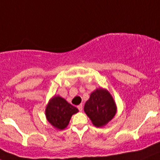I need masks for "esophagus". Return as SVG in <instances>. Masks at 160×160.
I'll return each instance as SVG.
<instances>
[{"instance_id":"esophagus-1","label":"esophagus","mask_w":160,"mask_h":160,"mask_svg":"<svg viewBox=\"0 0 160 160\" xmlns=\"http://www.w3.org/2000/svg\"><path fill=\"white\" fill-rule=\"evenodd\" d=\"M78 108L79 112H82V104H79V105L78 106Z\"/></svg>"}]
</instances>
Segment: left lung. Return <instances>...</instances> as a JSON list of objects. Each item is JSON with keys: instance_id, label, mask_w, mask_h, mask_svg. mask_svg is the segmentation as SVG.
<instances>
[{"instance_id": "1", "label": "left lung", "mask_w": 160, "mask_h": 160, "mask_svg": "<svg viewBox=\"0 0 160 160\" xmlns=\"http://www.w3.org/2000/svg\"><path fill=\"white\" fill-rule=\"evenodd\" d=\"M84 112L95 127H101L114 118L117 112V106L110 92L100 87L90 94L85 104Z\"/></svg>"}]
</instances>
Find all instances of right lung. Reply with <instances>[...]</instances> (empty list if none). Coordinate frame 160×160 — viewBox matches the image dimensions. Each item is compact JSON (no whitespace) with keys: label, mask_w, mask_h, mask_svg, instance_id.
Listing matches in <instances>:
<instances>
[{"label":"right lung","mask_w":160,"mask_h":160,"mask_svg":"<svg viewBox=\"0 0 160 160\" xmlns=\"http://www.w3.org/2000/svg\"><path fill=\"white\" fill-rule=\"evenodd\" d=\"M78 112V109L69 104L60 96H54L45 108V117L56 130H64L69 124L71 116Z\"/></svg>","instance_id":"add662e5"}]
</instances>
